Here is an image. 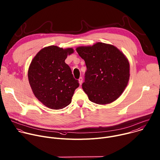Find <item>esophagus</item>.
Listing matches in <instances>:
<instances>
[{"mask_svg": "<svg viewBox=\"0 0 160 160\" xmlns=\"http://www.w3.org/2000/svg\"><path fill=\"white\" fill-rule=\"evenodd\" d=\"M78 81H79V84L81 85V84H82V78H80L78 79Z\"/></svg>", "mask_w": 160, "mask_h": 160, "instance_id": "34e87169", "label": "esophagus"}]
</instances>
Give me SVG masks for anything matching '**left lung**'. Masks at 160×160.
<instances>
[{
    "label": "left lung",
    "mask_w": 160,
    "mask_h": 160,
    "mask_svg": "<svg viewBox=\"0 0 160 160\" xmlns=\"http://www.w3.org/2000/svg\"><path fill=\"white\" fill-rule=\"evenodd\" d=\"M87 68L82 88L89 100L107 105L120 97L128 84L130 65L126 56L116 47L97 42L76 48Z\"/></svg>",
    "instance_id": "1"
}]
</instances>
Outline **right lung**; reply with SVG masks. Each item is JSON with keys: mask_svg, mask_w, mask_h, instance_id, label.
<instances>
[{"mask_svg": "<svg viewBox=\"0 0 160 160\" xmlns=\"http://www.w3.org/2000/svg\"><path fill=\"white\" fill-rule=\"evenodd\" d=\"M74 53L72 48L55 45L46 47L34 57L29 66L28 76L36 98L51 109H62L69 105L77 88L76 80L65 60Z\"/></svg>", "mask_w": 160, "mask_h": 160, "instance_id": "1", "label": "right lung"}]
</instances>
